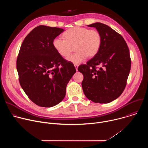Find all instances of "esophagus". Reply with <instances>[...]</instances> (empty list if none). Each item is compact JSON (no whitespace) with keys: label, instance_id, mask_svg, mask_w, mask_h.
<instances>
[{"label":"esophagus","instance_id":"obj_1","mask_svg":"<svg viewBox=\"0 0 148 148\" xmlns=\"http://www.w3.org/2000/svg\"><path fill=\"white\" fill-rule=\"evenodd\" d=\"M74 67H75V68L76 70L77 71V70H78V65H77V64H74Z\"/></svg>","mask_w":148,"mask_h":148}]
</instances>
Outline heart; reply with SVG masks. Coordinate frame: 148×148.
<instances>
[{"label": "heart", "instance_id": "heart-1", "mask_svg": "<svg viewBox=\"0 0 148 148\" xmlns=\"http://www.w3.org/2000/svg\"><path fill=\"white\" fill-rule=\"evenodd\" d=\"M65 39L56 37L53 40V46L62 57H67L73 47L77 52L67 59L74 64H79L88 57H93L98 53L102 43V36L96 29L74 27L64 33Z\"/></svg>", "mask_w": 148, "mask_h": 148}]
</instances>
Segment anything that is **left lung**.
Wrapping results in <instances>:
<instances>
[{
	"mask_svg": "<svg viewBox=\"0 0 148 148\" xmlns=\"http://www.w3.org/2000/svg\"><path fill=\"white\" fill-rule=\"evenodd\" d=\"M88 26L100 32L102 43L97 54L78 68L84 76L82 90L94 102L109 103L126 86L131 66L129 48L123 37L108 26L97 22Z\"/></svg>",
	"mask_w": 148,
	"mask_h": 148,
	"instance_id": "8db88e82",
	"label": "left lung"
}]
</instances>
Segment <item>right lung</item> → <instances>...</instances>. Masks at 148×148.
Returning a JSON list of instances; mask_svg holds the SVG:
<instances>
[{
  "label": "right lung",
  "mask_w": 148,
  "mask_h": 148,
  "mask_svg": "<svg viewBox=\"0 0 148 148\" xmlns=\"http://www.w3.org/2000/svg\"><path fill=\"white\" fill-rule=\"evenodd\" d=\"M64 30L40 25L21 45L16 68L21 87L29 98L41 107H51L64 99L66 87L76 72L73 63L58 54L53 40Z\"/></svg>",
  "instance_id": "add662e5"
}]
</instances>
